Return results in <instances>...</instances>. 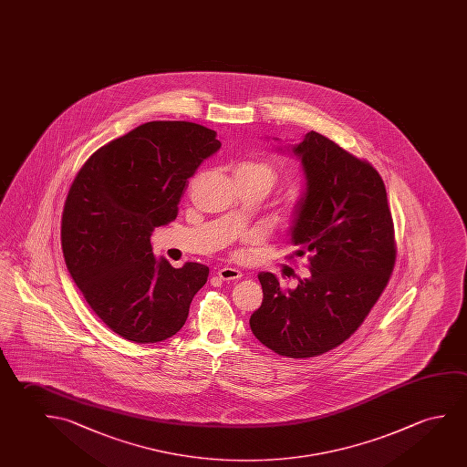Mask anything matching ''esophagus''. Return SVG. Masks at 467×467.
I'll return each mask as SVG.
<instances>
[{"label": "esophagus", "instance_id": "obj_1", "mask_svg": "<svg viewBox=\"0 0 467 467\" xmlns=\"http://www.w3.org/2000/svg\"><path fill=\"white\" fill-rule=\"evenodd\" d=\"M216 275H218V278L223 281L239 280V278L243 276L241 270L233 268V266H223V268H220V270L216 272Z\"/></svg>", "mask_w": 467, "mask_h": 467}]
</instances>
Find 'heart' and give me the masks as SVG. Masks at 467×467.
Masks as SVG:
<instances>
[{
    "label": "heart",
    "instance_id": "b5f03b06",
    "mask_svg": "<svg viewBox=\"0 0 467 467\" xmlns=\"http://www.w3.org/2000/svg\"><path fill=\"white\" fill-rule=\"evenodd\" d=\"M236 171L252 174V176H259L262 180H265L270 184V187L276 181V172L273 171L272 166L265 165V163H244V165L239 166Z\"/></svg>",
    "mask_w": 467,
    "mask_h": 467
}]
</instances>
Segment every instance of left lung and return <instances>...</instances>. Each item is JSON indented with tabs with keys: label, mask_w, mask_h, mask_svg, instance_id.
<instances>
[{
	"label": "left lung",
	"mask_w": 467,
	"mask_h": 467,
	"mask_svg": "<svg viewBox=\"0 0 467 467\" xmlns=\"http://www.w3.org/2000/svg\"><path fill=\"white\" fill-rule=\"evenodd\" d=\"M291 149L306 174L291 243L296 255L307 254L310 275L286 291L273 273H259L264 301L249 323L268 349L307 359L345 343L366 320L395 266V228L368 161L316 130Z\"/></svg>",
	"instance_id": "8db88e82"
}]
</instances>
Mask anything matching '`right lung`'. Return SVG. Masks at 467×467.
I'll list each match as a JSON object with an SVG mask.
<instances>
[{"mask_svg": "<svg viewBox=\"0 0 467 467\" xmlns=\"http://www.w3.org/2000/svg\"><path fill=\"white\" fill-rule=\"evenodd\" d=\"M215 130L145 122L95 151L66 197L61 245L90 309L116 335L158 343L182 328L208 266L155 259L151 231L178 215L187 180L220 149Z\"/></svg>", "mask_w": 467, "mask_h": 467, "instance_id": "1", "label": "right lung"}]
</instances>
